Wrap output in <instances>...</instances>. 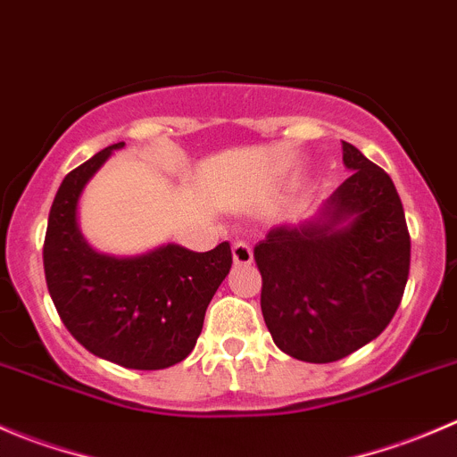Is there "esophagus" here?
I'll return each mask as SVG.
<instances>
[{"label":"esophagus","instance_id":"1","mask_svg":"<svg viewBox=\"0 0 457 457\" xmlns=\"http://www.w3.org/2000/svg\"><path fill=\"white\" fill-rule=\"evenodd\" d=\"M232 256H234V263L237 265H250L254 254H252V247L250 243L245 241H237L232 245Z\"/></svg>","mask_w":457,"mask_h":457}]
</instances>
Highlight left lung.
Returning a JSON list of instances; mask_svg holds the SVG:
<instances>
[{
    "label": "left lung",
    "mask_w": 457,
    "mask_h": 457,
    "mask_svg": "<svg viewBox=\"0 0 457 457\" xmlns=\"http://www.w3.org/2000/svg\"><path fill=\"white\" fill-rule=\"evenodd\" d=\"M341 145L353 174L312 220L272 228L254 247L265 326L286 355L310 364L348 357L382 335L409 281L400 194L382 167Z\"/></svg>",
    "instance_id": "8db88e82"
}]
</instances>
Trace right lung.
I'll use <instances>...</instances> for the list:
<instances>
[{
    "instance_id": "right-lung-1",
    "label": "right lung",
    "mask_w": 457,
    "mask_h": 457,
    "mask_svg": "<svg viewBox=\"0 0 457 457\" xmlns=\"http://www.w3.org/2000/svg\"><path fill=\"white\" fill-rule=\"evenodd\" d=\"M111 145L66 174L48 214L44 274L66 330L93 355L136 370H161L196 346L212 296L232 268L229 243L210 252L162 245L140 256L100 254L78 228L82 189Z\"/></svg>"
}]
</instances>
